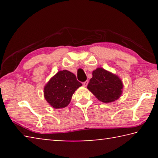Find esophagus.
Instances as JSON below:
<instances>
[{
  "label": "esophagus",
  "instance_id": "obj_1",
  "mask_svg": "<svg viewBox=\"0 0 158 158\" xmlns=\"http://www.w3.org/2000/svg\"><path fill=\"white\" fill-rule=\"evenodd\" d=\"M88 84H89V81H84V83H83V85H84V87H86V86H87V85H88Z\"/></svg>",
  "mask_w": 158,
  "mask_h": 158
}]
</instances>
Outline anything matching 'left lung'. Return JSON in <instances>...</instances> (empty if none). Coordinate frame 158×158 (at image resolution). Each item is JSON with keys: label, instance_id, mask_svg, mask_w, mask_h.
Here are the masks:
<instances>
[{"label": "left lung", "instance_id": "left-lung-1", "mask_svg": "<svg viewBox=\"0 0 158 158\" xmlns=\"http://www.w3.org/2000/svg\"><path fill=\"white\" fill-rule=\"evenodd\" d=\"M87 89L98 100L110 103L117 100L123 93V84L120 77L104 68H98L93 72Z\"/></svg>", "mask_w": 158, "mask_h": 158}]
</instances>
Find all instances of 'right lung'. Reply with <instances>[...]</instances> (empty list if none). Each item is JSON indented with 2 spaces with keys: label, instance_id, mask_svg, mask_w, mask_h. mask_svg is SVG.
I'll return each instance as SVG.
<instances>
[{
  "label": "right lung",
  "instance_id": "add662e5",
  "mask_svg": "<svg viewBox=\"0 0 158 158\" xmlns=\"http://www.w3.org/2000/svg\"><path fill=\"white\" fill-rule=\"evenodd\" d=\"M81 85L73 73L66 69L58 71L44 85V97L52 107L65 108L75 90Z\"/></svg>",
  "mask_w": 158,
  "mask_h": 158
}]
</instances>
